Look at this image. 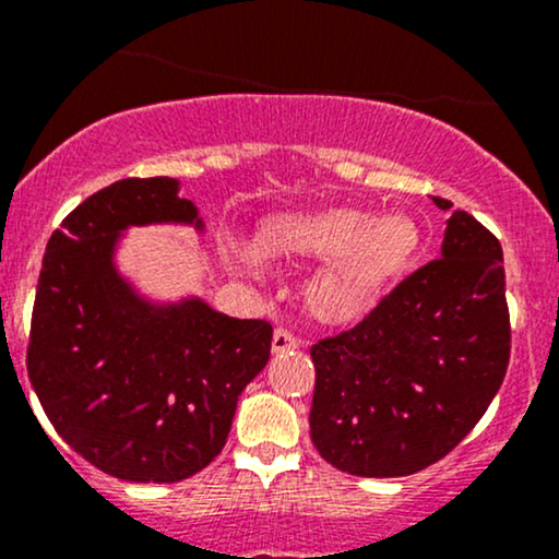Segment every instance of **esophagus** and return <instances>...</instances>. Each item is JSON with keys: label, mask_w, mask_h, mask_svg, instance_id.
Instances as JSON below:
<instances>
[{"label": "esophagus", "mask_w": 559, "mask_h": 559, "mask_svg": "<svg viewBox=\"0 0 559 559\" xmlns=\"http://www.w3.org/2000/svg\"><path fill=\"white\" fill-rule=\"evenodd\" d=\"M299 338L292 336L286 329H275L273 331V342H271V349L273 355H281V352H292V349H299Z\"/></svg>", "instance_id": "esophagus-1"}]
</instances>
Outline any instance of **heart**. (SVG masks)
Returning <instances> with one entry per match:
<instances>
[{
  "instance_id": "1",
  "label": "heart",
  "mask_w": 559,
  "mask_h": 559,
  "mask_svg": "<svg viewBox=\"0 0 559 559\" xmlns=\"http://www.w3.org/2000/svg\"><path fill=\"white\" fill-rule=\"evenodd\" d=\"M415 249V230L400 215L370 217L360 210L286 213L262 230L258 254L325 258L307 278L305 305L323 323H344L373 305Z\"/></svg>"
}]
</instances>
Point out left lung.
<instances>
[{
  "mask_svg": "<svg viewBox=\"0 0 559 559\" xmlns=\"http://www.w3.org/2000/svg\"><path fill=\"white\" fill-rule=\"evenodd\" d=\"M449 210L439 260L404 278L362 323L312 346V444L349 476H413L484 418L510 362L502 247Z\"/></svg>",
  "mask_w": 559,
  "mask_h": 559,
  "instance_id": "left-lung-1",
  "label": "left lung"
}]
</instances>
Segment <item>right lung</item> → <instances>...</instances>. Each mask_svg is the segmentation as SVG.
<instances>
[{
	"label": "right lung",
	"mask_w": 559,
	"mask_h": 559,
	"mask_svg": "<svg viewBox=\"0 0 559 559\" xmlns=\"http://www.w3.org/2000/svg\"><path fill=\"white\" fill-rule=\"evenodd\" d=\"M204 217L181 181L126 178L96 191L47 243L31 320L28 378L55 431L107 476L176 484L226 447L236 402L271 357L265 320L199 294L141 292L118 262L131 228Z\"/></svg>",
	"instance_id": "1"
}]
</instances>
